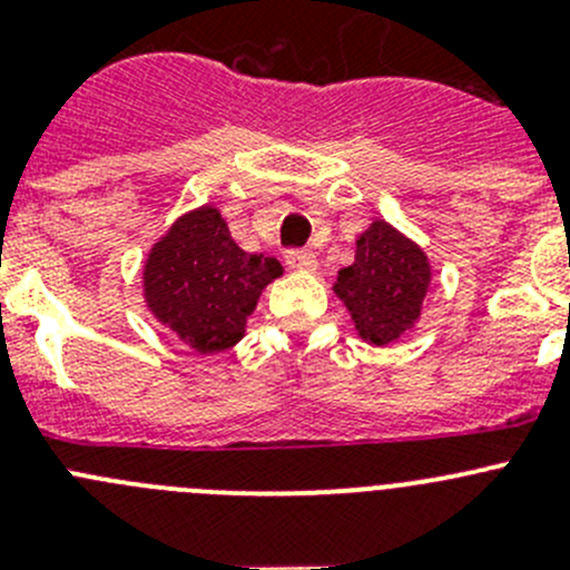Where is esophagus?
<instances>
[{
  "instance_id": "1",
  "label": "esophagus",
  "mask_w": 570,
  "mask_h": 570,
  "mask_svg": "<svg viewBox=\"0 0 570 570\" xmlns=\"http://www.w3.org/2000/svg\"><path fill=\"white\" fill-rule=\"evenodd\" d=\"M286 264H289L292 269H301V273H312V269H317V258H314V253L308 250H289L286 253Z\"/></svg>"
}]
</instances>
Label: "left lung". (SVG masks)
Instances as JSON below:
<instances>
[{"instance_id":"1","label":"left lung","mask_w":570,"mask_h":570,"mask_svg":"<svg viewBox=\"0 0 570 570\" xmlns=\"http://www.w3.org/2000/svg\"><path fill=\"white\" fill-rule=\"evenodd\" d=\"M428 286L424 250L386 220H375L355 243V262L338 269L333 292L347 306L358 336L386 347L416 325Z\"/></svg>"}]
</instances>
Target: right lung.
I'll return each mask as SVG.
<instances>
[{
  "label": "right lung",
  "mask_w": 570,
  "mask_h": 570,
  "mask_svg": "<svg viewBox=\"0 0 570 570\" xmlns=\"http://www.w3.org/2000/svg\"><path fill=\"white\" fill-rule=\"evenodd\" d=\"M284 273L275 258L245 253L215 206L178 217L148 253L142 289L151 314L198 353L245 336L258 295Z\"/></svg>",
  "instance_id": "obj_1"
}]
</instances>
